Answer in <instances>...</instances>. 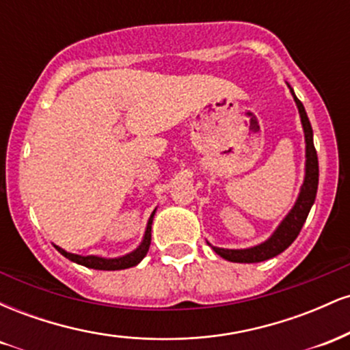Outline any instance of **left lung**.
Returning a JSON list of instances; mask_svg holds the SVG:
<instances>
[{
	"mask_svg": "<svg viewBox=\"0 0 350 350\" xmlns=\"http://www.w3.org/2000/svg\"><path fill=\"white\" fill-rule=\"evenodd\" d=\"M290 92L293 98H295L296 107H298L301 124H303V130H304V142H306V170H304V180H303V186H301L299 196L298 199H296L295 206H293L291 211L288 212V215L283 219V222H281L278 228L273 232L270 239L265 240L263 243L255 245V247H250V248H240V250L212 247V245L208 243L212 248H214L217 255H220L222 258L228 260V262L258 263L280 255V253L286 250V248L295 242L296 237L299 235L301 228H303L304 222H306L308 219L309 211H311L312 204H314L317 183H319V164H317V152L314 148V142H312V128H311V123H309V118L306 115V110H304L303 103H301L298 97H296L291 87H290Z\"/></svg>",
	"mask_w": 350,
	"mask_h": 350,
	"instance_id": "1",
	"label": "left lung"
}]
</instances>
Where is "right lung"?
<instances>
[{
    "label": "right lung",
    "instance_id": "right-lung-1",
    "mask_svg": "<svg viewBox=\"0 0 350 350\" xmlns=\"http://www.w3.org/2000/svg\"><path fill=\"white\" fill-rule=\"evenodd\" d=\"M154 212L156 211H152L150 220H148L146 232H144L143 242L139 243V247L136 248V250L131 252V253H128V255L118 256V258H102V256H95V255L82 256V255H75V253L66 252V250H64V248L57 247V245H54V247L57 248V252L60 253V255H64V256H66V258H69L70 262L83 265V267H87V268H94V270L113 271V270H124V268H131V267H135V265H138L139 262H142L144 256H146L148 250H150V245H151V224H152V217H154Z\"/></svg>",
    "mask_w": 350,
    "mask_h": 350
}]
</instances>
